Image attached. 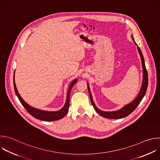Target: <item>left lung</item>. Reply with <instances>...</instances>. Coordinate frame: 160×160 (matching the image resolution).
<instances>
[{
	"mask_svg": "<svg viewBox=\"0 0 160 160\" xmlns=\"http://www.w3.org/2000/svg\"><path fill=\"white\" fill-rule=\"evenodd\" d=\"M132 38L133 41L134 43L137 45V47H138V52L140 54V57L141 59V62H142V73H143V78H142V85H141V89L139 90V92L138 94V96H137V97L135 98V99L118 110L113 111H102V110L99 109L94 104L93 99H92V94H91L90 90L89 88L88 83H87V87H88V90L89 92L90 101H91V102H92V104L94 109L96 110V111L99 114V115H100L101 116H102L104 118H109V119H119V118H125V117H127L135 110V109L137 107H138V106L139 104V103L141 102V101H142V99H143L144 96L146 94L148 85V72H147L146 66H145L144 59L143 55L142 54V52H141L140 48L138 47V45H137V43L135 42L134 38L132 36Z\"/></svg>",
	"mask_w": 160,
	"mask_h": 160,
	"instance_id": "1",
	"label": "left lung"
}]
</instances>
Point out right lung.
Masks as SVG:
<instances>
[{"label":"right lung","mask_w":160,"mask_h":160,"mask_svg":"<svg viewBox=\"0 0 160 160\" xmlns=\"http://www.w3.org/2000/svg\"><path fill=\"white\" fill-rule=\"evenodd\" d=\"M15 73V72H14ZM14 91L15 93L18 98L20 102L22 105L26 110L30 114V115L35 118L36 119H38L42 121H45V122H51V121H56L60 120L63 117H65V115L67 114L68 109H69V106H70V95L71 92V90L73 85L77 83L78 79L75 78L74 79L72 83H70L69 87H68V94H67V98L66 100V102L64 105V106L59 110L58 111H45V110H42L39 109L35 108H33L29 105L28 103H27L21 97L19 94L18 93V91L17 90L16 84H15V81H14Z\"/></svg>","instance_id":"1"}]
</instances>
